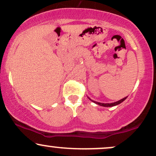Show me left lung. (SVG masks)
Returning <instances> with one entry per match:
<instances>
[{"instance_id": "left-lung-1", "label": "left lung", "mask_w": 156, "mask_h": 156, "mask_svg": "<svg viewBox=\"0 0 156 156\" xmlns=\"http://www.w3.org/2000/svg\"><path fill=\"white\" fill-rule=\"evenodd\" d=\"M127 98H128V96L125 97V98H122V99L119 100V101H117V102H114V103H99V102H97V101H92V100H91L90 98H89V97H88L89 99L91 101H92L93 103H96L97 105H101V106H103V107H112V106H115V105H117L120 104L121 103H122V102L124 101Z\"/></svg>"}]
</instances>
